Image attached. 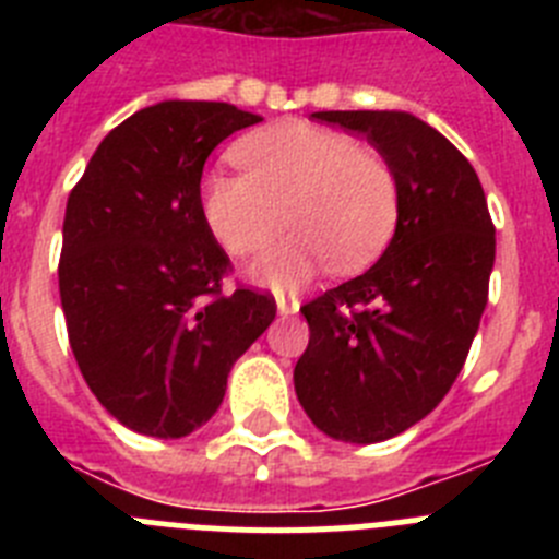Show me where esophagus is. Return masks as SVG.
I'll return each mask as SVG.
<instances>
[{"label":"esophagus","instance_id":"esophagus-1","mask_svg":"<svg viewBox=\"0 0 559 559\" xmlns=\"http://www.w3.org/2000/svg\"><path fill=\"white\" fill-rule=\"evenodd\" d=\"M276 310L285 316L296 313V310H299V296L285 294V290H276Z\"/></svg>","mask_w":559,"mask_h":559}]
</instances>
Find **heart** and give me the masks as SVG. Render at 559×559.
I'll return each mask as SVG.
<instances>
[{"mask_svg": "<svg viewBox=\"0 0 559 559\" xmlns=\"http://www.w3.org/2000/svg\"><path fill=\"white\" fill-rule=\"evenodd\" d=\"M235 156L243 173L206 176L201 206L235 257L263 249L288 212L296 235L251 269L263 283H299L324 260L341 271L364 269L397 226L392 167L347 133L285 122L246 136Z\"/></svg>", "mask_w": 559, "mask_h": 559, "instance_id": "b5f03b06", "label": "heart"}]
</instances>
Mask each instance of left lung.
I'll return each instance as SVG.
<instances>
[{
  "label": "left lung",
  "mask_w": 559,
  "mask_h": 559,
  "mask_svg": "<svg viewBox=\"0 0 559 559\" xmlns=\"http://www.w3.org/2000/svg\"><path fill=\"white\" fill-rule=\"evenodd\" d=\"M364 133L397 181V229L355 280L302 305L310 341L296 397L341 442H383L439 406L481 322L496 226L476 170L406 111H316Z\"/></svg>",
  "instance_id": "1"
}]
</instances>
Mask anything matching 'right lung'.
<instances>
[{
	"label": "right lung",
	"instance_id": "right-lung-1",
	"mask_svg": "<svg viewBox=\"0 0 559 559\" xmlns=\"http://www.w3.org/2000/svg\"><path fill=\"white\" fill-rule=\"evenodd\" d=\"M260 117L165 100L114 128L72 187L58 263L83 380L131 431L179 439L218 412L229 369L276 316L269 290H224L231 260L201 206L210 153Z\"/></svg>",
	"mask_w": 559,
	"mask_h": 559
}]
</instances>
